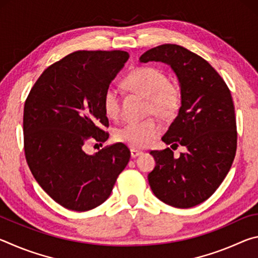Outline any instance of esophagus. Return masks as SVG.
Returning a JSON list of instances; mask_svg holds the SVG:
<instances>
[{
    "label": "esophagus",
    "instance_id": "esophagus-1",
    "mask_svg": "<svg viewBox=\"0 0 258 258\" xmlns=\"http://www.w3.org/2000/svg\"><path fill=\"white\" fill-rule=\"evenodd\" d=\"M142 155V151L137 150V149H131V157L132 158H137L138 156H141Z\"/></svg>",
    "mask_w": 258,
    "mask_h": 258
}]
</instances>
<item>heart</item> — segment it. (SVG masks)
Instances as JSON below:
<instances>
[{
  "label": "heart",
  "instance_id": "1",
  "mask_svg": "<svg viewBox=\"0 0 258 258\" xmlns=\"http://www.w3.org/2000/svg\"><path fill=\"white\" fill-rule=\"evenodd\" d=\"M124 85L131 92L147 98V113H155L161 119H172L182 104L180 82L167 75L160 68L152 66L138 67L124 78ZM121 100L117 87L109 85L102 94V108L109 119L116 120L120 115ZM161 133L160 124L154 118L139 123H127L116 128L113 139L133 149L149 147Z\"/></svg>",
  "mask_w": 258,
  "mask_h": 258
}]
</instances>
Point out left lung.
<instances>
[{"label":"left lung","mask_w":258,"mask_h":258,"mask_svg":"<svg viewBox=\"0 0 258 258\" xmlns=\"http://www.w3.org/2000/svg\"><path fill=\"white\" fill-rule=\"evenodd\" d=\"M161 61L175 72L182 86L178 115L161 140L187 151L174 157L171 148L152 150L156 167L148 180L161 202L176 208L204 203L229 173L237 151V121L223 78L202 56L176 44L148 50L140 62Z\"/></svg>","instance_id":"8db88e82"}]
</instances>
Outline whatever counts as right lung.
Returning <instances> with one entry per match:
<instances>
[{
    "label": "right lung",
    "instance_id": "add662e5",
    "mask_svg": "<svg viewBox=\"0 0 258 258\" xmlns=\"http://www.w3.org/2000/svg\"><path fill=\"white\" fill-rule=\"evenodd\" d=\"M125 51H76L47 67L24 108V149L35 180L61 206L98 207L110 196L131 152L115 143L87 155L89 141L109 138L102 94L128 59Z\"/></svg>",
    "mask_w": 258,
    "mask_h": 258
}]
</instances>
